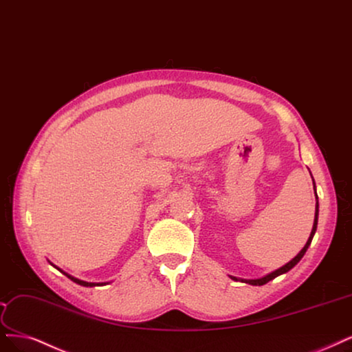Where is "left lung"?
I'll return each instance as SVG.
<instances>
[{"label":"left lung","mask_w":352,"mask_h":352,"mask_svg":"<svg viewBox=\"0 0 352 352\" xmlns=\"http://www.w3.org/2000/svg\"><path fill=\"white\" fill-rule=\"evenodd\" d=\"M313 184H314V180H313ZM314 188H316V186H314ZM314 192H316V189H314ZM316 197H318V195H316ZM318 208H319V204H316V214H314V223H313V228H311V233H310V237H309V240H307V243H306L305 248H302V249L300 250V253L297 254V256H296L294 259L289 261L287 265L281 266L280 270H276V271H274V272H271V274H268V275H265L263 278H259V280H241V283L252 284V285H263V284H266V283H270L271 280H274V278H276L278 275L285 274V272H288L292 268H294V266L300 262V259H301L302 256H305V253H306L307 248H309L310 243H311V239H313L314 233H316V228H318V214H319V210H318ZM230 278H232V280H236V281H237L236 276H230Z\"/></svg>","instance_id":"left-lung-1"}]
</instances>
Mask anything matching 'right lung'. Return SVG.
Returning <instances> with one entry per match:
<instances>
[{
  "label": "right lung",
  "instance_id": "1",
  "mask_svg": "<svg viewBox=\"0 0 352 352\" xmlns=\"http://www.w3.org/2000/svg\"><path fill=\"white\" fill-rule=\"evenodd\" d=\"M60 271V270H59ZM63 272V271H60ZM65 274V272H64ZM71 281H74L76 284H80V285H82V287H94V285H102V284H96V283H86V281H81V280H77V278H74V276H71V275H68V274H65Z\"/></svg>",
  "mask_w": 352,
  "mask_h": 352
}]
</instances>
